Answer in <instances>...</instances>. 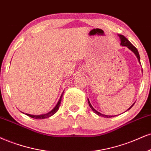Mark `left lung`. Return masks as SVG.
<instances>
[{
  "label": "left lung",
  "instance_id": "1",
  "mask_svg": "<svg viewBox=\"0 0 151 151\" xmlns=\"http://www.w3.org/2000/svg\"><path fill=\"white\" fill-rule=\"evenodd\" d=\"M118 36H119V37H120V41H121L120 45H122V46H126V47H127L128 48H129V49L131 50V51H132L135 54V55L137 56V59H138L139 63H140V64H141V62H140V56H139V52H138V50H137V48H136L132 44L131 42H130L129 40H128L124 36H122V35H118ZM88 104H89V106H90V107L91 108V109H92V111H94V112L96 114H97L98 115H99V116L104 117V118H112V117H113V116H112V115H106L101 114V113H99V112H98V111H96V110L92 107V106L91 105V104H90V101H89V99H88ZM134 104H133L131 106H130L129 109H127V111H128V110H129L133 106Z\"/></svg>",
  "mask_w": 151,
  "mask_h": 151
}]
</instances>
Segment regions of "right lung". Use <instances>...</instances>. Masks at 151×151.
<instances>
[{
    "mask_svg": "<svg viewBox=\"0 0 151 151\" xmlns=\"http://www.w3.org/2000/svg\"><path fill=\"white\" fill-rule=\"evenodd\" d=\"M63 93H62V94H61L60 99H59L58 103H57V105H56V106L54 108V109L52 110L51 111H50L48 113H46V114H42V115H31V114H28V113H26V115H28V116L31 117V118H34V119H45V118H49V117L52 116V115H53L56 112H57V111H58L59 106H60V104L61 101V99H62Z\"/></svg>",
    "mask_w": 151,
    "mask_h": 151,
    "instance_id": "1",
    "label": "right lung"
}]
</instances>
